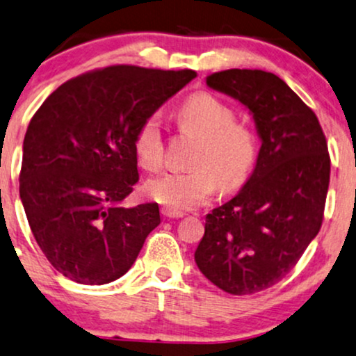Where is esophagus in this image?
<instances>
[{
  "label": "esophagus",
  "mask_w": 356,
  "mask_h": 356,
  "mask_svg": "<svg viewBox=\"0 0 356 356\" xmlns=\"http://www.w3.org/2000/svg\"><path fill=\"white\" fill-rule=\"evenodd\" d=\"M161 212L165 219H181V217H184V212L172 211V209H167V207H162Z\"/></svg>",
  "instance_id": "esophagus-1"
}]
</instances>
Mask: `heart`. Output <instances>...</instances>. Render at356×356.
I'll return each instance as SVG.
<instances>
[{
  "instance_id": "heart-1",
  "label": "heart",
  "mask_w": 356,
  "mask_h": 356,
  "mask_svg": "<svg viewBox=\"0 0 356 356\" xmlns=\"http://www.w3.org/2000/svg\"><path fill=\"white\" fill-rule=\"evenodd\" d=\"M182 134L199 139L189 172H167L151 179L145 192L172 211L199 207L213 195L241 189L252 175L259 144L250 127L237 122V114L227 102L211 92L199 91L187 97L177 111ZM137 162L147 170L164 164V136L156 114L145 118L134 137Z\"/></svg>"
}]
</instances>
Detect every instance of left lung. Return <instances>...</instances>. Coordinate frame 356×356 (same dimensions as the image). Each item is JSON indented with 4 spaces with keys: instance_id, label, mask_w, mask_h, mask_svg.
I'll return each instance as SVG.
<instances>
[{
    "instance_id": "1",
    "label": "left lung",
    "mask_w": 356,
    "mask_h": 356,
    "mask_svg": "<svg viewBox=\"0 0 356 356\" xmlns=\"http://www.w3.org/2000/svg\"><path fill=\"white\" fill-rule=\"evenodd\" d=\"M205 83L247 106L262 145L242 191L205 217L195 264L227 293L262 292L292 270L322 227L327 139L314 111L272 72L227 70Z\"/></svg>"
}]
</instances>
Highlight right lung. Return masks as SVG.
<instances>
[{"mask_svg":"<svg viewBox=\"0 0 356 356\" xmlns=\"http://www.w3.org/2000/svg\"><path fill=\"white\" fill-rule=\"evenodd\" d=\"M195 71L108 66L51 92L23 143L19 195L49 264L72 282L109 284L136 262L161 224L159 205L119 207L139 181V126Z\"/></svg>","mask_w":356,"mask_h":356,"instance_id":"add662e5","label":"right lung"}]
</instances>
